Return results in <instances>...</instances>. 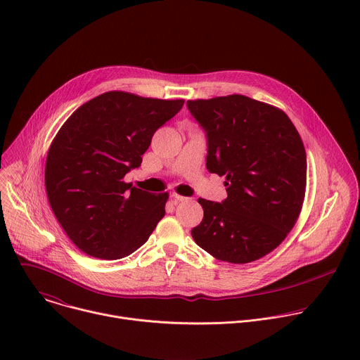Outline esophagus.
<instances>
[{
	"label": "esophagus",
	"mask_w": 360,
	"mask_h": 360,
	"mask_svg": "<svg viewBox=\"0 0 360 360\" xmlns=\"http://www.w3.org/2000/svg\"><path fill=\"white\" fill-rule=\"evenodd\" d=\"M172 198H174L176 202H184V200H188V199H189V198L182 196V195H178V193H172Z\"/></svg>",
	"instance_id": "1"
}]
</instances>
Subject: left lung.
<instances>
[{"label":"left lung","instance_id":"1","mask_svg":"<svg viewBox=\"0 0 360 360\" xmlns=\"http://www.w3.org/2000/svg\"><path fill=\"white\" fill-rule=\"evenodd\" d=\"M207 132V168L225 176L228 198H199L192 238L214 258L248 264L272 252L293 228L304 198L306 152L288 115L245 95L188 101Z\"/></svg>","mask_w":360,"mask_h":360}]
</instances>
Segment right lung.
Masks as SVG:
<instances>
[{"mask_svg": "<svg viewBox=\"0 0 360 360\" xmlns=\"http://www.w3.org/2000/svg\"><path fill=\"white\" fill-rule=\"evenodd\" d=\"M184 99L101 94L61 127L45 162V189L56 218L84 253L121 259L142 246L165 215L168 192L124 182L142 162L152 135Z\"/></svg>", "mask_w": 360, "mask_h": 360, "instance_id": "obj_1", "label": "right lung"}]
</instances>
